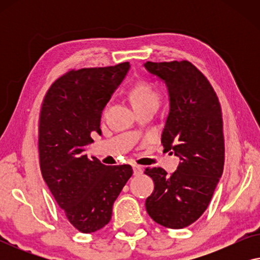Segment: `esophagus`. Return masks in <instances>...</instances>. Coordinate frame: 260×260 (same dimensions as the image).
Instances as JSON below:
<instances>
[{
    "label": "esophagus",
    "instance_id": "1",
    "mask_svg": "<svg viewBox=\"0 0 260 260\" xmlns=\"http://www.w3.org/2000/svg\"><path fill=\"white\" fill-rule=\"evenodd\" d=\"M133 169H134V175H141L142 173H143V168H142L141 166H137V165H133Z\"/></svg>",
    "mask_w": 260,
    "mask_h": 260
}]
</instances>
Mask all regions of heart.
Returning <instances> with one entry per match:
<instances>
[{"instance_id":"heart-1","label":"heart","mask_w":260,"mask_h":260,"mask_svg":"<svg viewBox=\"0 0 260 260\" xmlns=\"http://www.w3.org/2000/svg\"><path fill=\"white\" fill-rule=\"evenodd\" d=\"M129 98L135 109H141L145 105L158 103V91L155 85L148 80H137L129 90Z\"/></svg>"}]
</instances>
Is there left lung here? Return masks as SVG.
<instances>
[{
    "mask_svg": "<svg viewBox=\"0 0 260 260\" xmlns=\"http://www.w3.org/2000/svg\"><path fill=\"white\" fill-rule=\"evenodd\" d=\"M144 67L168 87L170 110L161 142L165 150H173L181 159L170 175L159 167L145 169L155 184L145 208L159 225L183 229L204 214L221 177L225 163L221 106L207 78L187 60L147 61Z\"/></svg>",
    "mask_w": 260,
    "mask_h": 260,
    "instance_id": "1",
    "label": "left lung"
}]
</instances>
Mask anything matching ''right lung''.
<instances>
[{"mask_svg":"<svg viewBox=\"0 0 260 260\" xmlns=\"http://www.w3.org/2000/svg\"><path fill=\"white\" fill-rule=\"evenodd\" d=\"M129 62L71 70L46 92L39 116V159L45 182L66 218L81 233L108 225L112 206L133 175L129 165L104 166L84 154L102 134V111Z\"/></svg>","mask_w":260,"mask_h":260,"instance_id":"1","label":"right lung"}]
</instances>
